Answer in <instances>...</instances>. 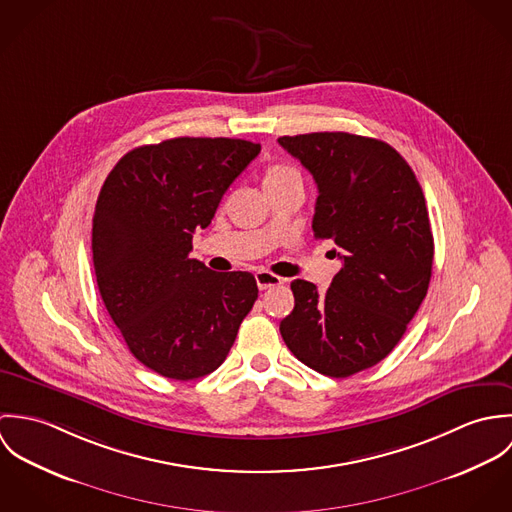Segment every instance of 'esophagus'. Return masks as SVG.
<instances>
[{
  "mask_svg": "<svg viewBox=\"0 0 512 512\" xmlns=\"http://www.w3.org/2000/svg\"><path fill=\"white\" fill-rule=\"evenodd\" d=\"M256 284H258L260 290H268V288L284 284V280L280 276L268 272V270H260V272H256Z\"/></svg>",
  "mask_w": 512,
  "mask_h": 512,
  "instance_id": "34e87169",
  "label": "esophagus"
}]
</instances>
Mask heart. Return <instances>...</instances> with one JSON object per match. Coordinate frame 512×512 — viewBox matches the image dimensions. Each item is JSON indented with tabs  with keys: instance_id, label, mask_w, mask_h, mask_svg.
<instances>
[{
	"instance_id": "heart-1",
	"label": "heart",
	"mask_w": 512,
	"mask_h": 512,
	"mask_svg": "<svg viewBox=\"0 0 512 512\" xmlns=\"http://www.w3.org/2000/svg\"><path fill=\"white\" fill-rule=\"evenodd\" d=\"M264 189H272V187H280L286 183H301V175L297 169H293L290 165L284 163H274L264 171Z\"/></svg>"
}]
</instances>
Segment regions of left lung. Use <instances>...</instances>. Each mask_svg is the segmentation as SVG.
Returning <instances> with one entry per match:
<instances>
[{
    "instance_id": "8db88e82",
    "label": "left lung",
    "mask_w": 512,
    "mask_h": 512,
    "mask_svg": "<svg viewBox=\"0 0 512 512\" xmlns=\"http://www.w3.org/2000/svg\"><path fill=\"white\" fill-rule=\"evenodd\" d=\"M280 146L313 175V236L343 262L327 292L293 280L280 333L303 365L345 378L380 363L422 305L434 236L422 187L386 142L347 132L284 136Z\"/></svg>"
}]
</instances>
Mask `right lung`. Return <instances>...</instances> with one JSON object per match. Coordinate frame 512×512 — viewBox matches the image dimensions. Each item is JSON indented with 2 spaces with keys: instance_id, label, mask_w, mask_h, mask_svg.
Returning <instances> with one entry per match:
<instances>
[{
  "instance_id": "obj_1",
  "label": "right lung",
  "mask_w": 512,
  "mask_h": 512,
  "mask_svg": "<svg viewBox=\"0 0 512 512\" xmlns=\"http://www.w3.org/2000/svg\"><path fill=\"white\" fill-rule=\"evenodd\" d=\"M260 144L173 138L128 151L108 173L92 219L102 301L132 355L173 380L217 370L258 299L250 272H213L189 258Z\"/></svg>"
}]
</instances>
